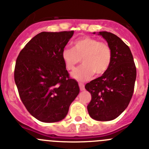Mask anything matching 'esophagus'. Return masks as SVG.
I'll list each match as a JSON object with an SVG mask.
<instances>
[{
  "instance_id": "obj_1",
  "label": "esophagus",
  "mask_w": 149,
  "mask_h": 149,
  "mask_svg": "<svg viewBox=\"0 0 149 149\" xmlns=\"http://www.w3.org/2000/svg\"><path fill=\"white\" fill-rule=\"evenodd\" d=\"M79 87H80V89L81 91H84L85 89V86H84V84H82V83H79Z\"/></svg>"
}]
</instances>
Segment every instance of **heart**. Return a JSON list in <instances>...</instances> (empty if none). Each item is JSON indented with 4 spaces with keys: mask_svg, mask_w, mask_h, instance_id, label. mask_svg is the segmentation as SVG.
Wrapping results in <instances>:
<instances>
[{
    "mask_svg": "<svg viewBox=\"0 0 149 149\" xmlns=\"http://www.w3.org/2000/svg\"><path fill=\"white\" fill-rule=\"evenodd\" d=\"M61 57L68 70H74L81 59L84 64L72 72V77L84 81L91 78L95 73L98 76L106 73L111 64L112 51L106 43L84 36L74 42L72 49H63Z\"/></svg>",
    "mask_w": 149,
    "mask_h": 149,
    "instance_id": "heart-1",
    "label": "heart"
}]
</instances>
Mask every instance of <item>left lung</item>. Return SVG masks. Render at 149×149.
I'll return each mask as SVG.
<instances>
[{
  "label": "left lung",
  "instance_id": "1",
  "mask_svg": "<svg viewBox=\"0 0 149 149\" xmlns=\"http://www.w3.org/2000/svg\"><path fill=\"white\" fill-rule=\"evenodd\" d=\"M98 35L111 48L112 62L106 73L86 84L85 88L92 95L87 106L89 116L95 120L104 122L115 119L128 106L136 70L131 50L120 38L106 31Z\"/></svg>",
  "mask_w": 149,
  "mask_h": 149
}]
</instances>
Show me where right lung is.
Wrapping results in <instances>:
<instances>
[{
	"mask_svg": "<svg viewBox=\"0 0 149 149\" xmlns=\"http://www.w3.org/2000/svg\"><path fill=\"white\" fill-rule=\"evenodd\" d=\"M73 34L40 33L29 41L16 60L14 78L19 96L29 113L41 122L63 120L80 92L61 57Z\"/></svg>",
	"mask_w": 149,
	"mask_h": 149,
	"instance_id": "obj_1",
	"label": "right lung"
}]
</instances>
